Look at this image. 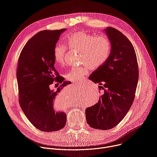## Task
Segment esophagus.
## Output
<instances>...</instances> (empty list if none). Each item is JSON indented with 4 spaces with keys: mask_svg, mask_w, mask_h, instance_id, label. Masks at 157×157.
I'll return each instance as SVG.
<instances>
[{
    "mask_svg": "<svg viewBox=\"0 0 157 157\" xmlns=\"http://www.w3.org/2000/svg\"><path fill=\"white\" fill-rule=\"evenodd\" d=\"M76 85H79V84H78V83H76Z\"/></svg>",
    "mask_w": 157,
    "mask_h": 157,
    "instance_id": "34e87169",
    "label": "esophagus"
}]
</instances>
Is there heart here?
<instances>
[{
	"label": "heart",
	"mask_w": 157,
	"mask_h": 157,
	"mask_svg": "<svg viewBox=\"0 0 157 157\" xmlns=\"http://www.w3.org/2000/svg\"><path fill=\"white\" fill-rule=\"evenodd\" d=\"M66 43L71 48L81 50V63L84 64L73 68L65 75L66 78L75 82H81L89 70H96L108 60L111 52V44L104 35L96 36L85 31H77L66 37ZM67 48L57 43L53 49V57L58 65H64L66 60Z\"/></svg>",
	"instance_id": "b5f03b06"
}]
</instances>
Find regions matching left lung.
Returning a JSON list of instances; mask_svg holds the SVG:
<instances>
[{"label": "left lung", "instance_id": "1", "mask_svg": "<svg viewBox=\"0 0 157 157\" xmlns=\"http://www.w3.org/2000/svg\"><path fill=\"white\" fill-rule=\"evenodd\" d=\"M104 30L110 41V55L89 77L102 86L99 88L104 92L99 102L85 111L89 125L100 130L113 128L124 118L135 98L139 80L137 56L131 42L114 28Z\"/></svg>", "mask_w": 157, "mask_h": 157}]
</instances>
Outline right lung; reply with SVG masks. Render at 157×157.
<instances>
[{"label":"right lung","mask_w":157,"mask_h":157,"mask_svg":"<svg viewBox=\"0 0 157 157\" xmlns=\"http://www.w3.org/2000/svg\"><path fill=\"white\" fill-rule=\"evenodd\" d=\"M65 30L39 32L27 41L18 58L17 79L20 105L33 125L44 132L59 130L66 122L64 112L55 111L53 107L58 93L71 84L60 78L53 57L56 43ZM54 80L62 84L56 91L49 87Z\"/></svg>","instance_id":"add662e5"}]
</instances>
